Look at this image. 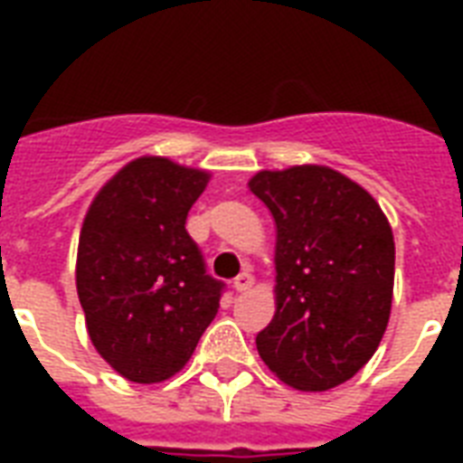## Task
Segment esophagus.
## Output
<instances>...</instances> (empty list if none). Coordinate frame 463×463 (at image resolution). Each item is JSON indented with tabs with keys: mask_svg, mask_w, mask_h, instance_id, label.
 I'll list each match as a JSON object with an SVG mask.
<instances>
[{
	"mask_svg": "<svg viewBox=\"0 0 463 463\" xmlns=\"http://www.w3.org/2000/svg\"><path fill=\"white\" fill-rule=\"evenodd\" d=\"M252 283H254V276L250 274V271H242V274L232 281V288L238 290V293H245V290L252 288Z\"/></svg>",
	"mask_w": 463,
	"mask_h": 463,
	"instance_id": "obj_1",
	"label": "esophagus"
}]
</instances>
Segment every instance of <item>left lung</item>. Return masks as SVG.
Wrapping results in <instances>:
<instances>
[{
  "label": "left lung",
  "instance_id": "left-lung-1",
  "mask_svg": "<svg viewBox=\"0 0 463 463\" xmlns=\"http://www.w3.org/2000/svg\"><path fill=\"white\" fill-rule=\"evenodd\" d=\"M276 221V315L257 334L269 370L303 392L351 380L377 351L392 309L394 238L380 203L336 170L257 173Z\"/></svg>",
  "mask_w": 463,
  "mask_h": 463
}]
</instances>
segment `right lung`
<instances>
[{"label": "right lung", "instance_id": "right-lung-1", "mask_svg": "<svg viewBox=\"0 0 463 463\" xmlns=\"http://www.w3.org/2000/svg\"><path fill=\"white\" fill-rule=\"evenodd\" d=\"M209 175L167 158L125 165L90 203L79 238L76 290L89 336L139 384L180 373L221 305L187 213Z\"/></svg>", "mask_w": 463, "mask_h": 463}]
</instances>
